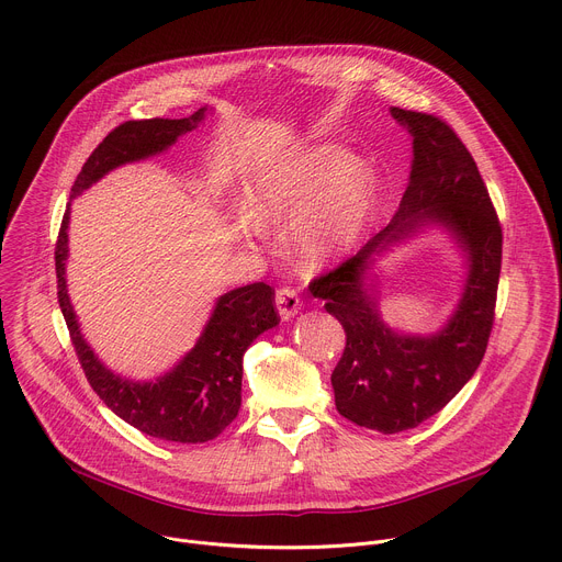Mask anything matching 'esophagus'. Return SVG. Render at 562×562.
<instances>
[{"label":"esophagus","instance_id":"34e87169","mask_svg":"<svg viewBox=\"0 0 562 562\" xmlns=\"http://www.w3.org/2000/svg\"><path fill=\"white\" fill-rule=\"evenodd\" d=\"M276 306H278L282 319H291V317L302 308V300H300V295H297L295 289H291V286H280V289L276 291Z\"/></svg>","mask_w":562,"mask_h":562}]
</instances>
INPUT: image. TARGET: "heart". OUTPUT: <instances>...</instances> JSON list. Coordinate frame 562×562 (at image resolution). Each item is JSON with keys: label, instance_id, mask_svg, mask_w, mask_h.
Segmentation results:
<instances>
[{"label": "heart", "instance_id": "1", "mask_svg": "<svg viewBox=\"0 0 562 562\" xmlns=\"http://www.w3.org/2000/svg\"><path fill=\"white\" fill-rule=\"evenodd\" d=\"M327 187L293 226V247L308 267H319L347 251L362 231L371 202V171L356 157L340 159L331 146L315 148L297 162L265 180L254 195V213L260 222H280L297 211L313 191Z\"/></svg>", "mask_w": 562, "mask_h": 562}]
</instances>
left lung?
<instances>
[{
  "instance_id": "left-lung-1",
  "label": "left lung",
  "mask_w": 562,
  "mask_h": 562,
  "mask_svg": "<svg viewBox=\"0 0 562 562\" xmlns=\"http://www.w3.org/2000/svg\"><path fill=\"white\" fill-rule=\"evenodd\" d=\"M414 135L409 187L384 231L349 260L308 282L313 297L347 334L331 384L347 420L382 434L407 431L438 414L483 362L494 329L503 262V226L471 153L438 115L391 109ZM449 225L470 254L465 295L450 325L431 339L397 337L383 327L361 286L368 256L418 223Z\"/></svg>"
}]
</instances>
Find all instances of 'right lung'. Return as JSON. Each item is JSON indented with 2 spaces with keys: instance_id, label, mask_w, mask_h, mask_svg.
I'll list each match as a JSON object with an SVG mask.
<instances>
[{
  "instance_id": "obj_1",
  "label": "right lung",
  "mask_w": 562,
  "mask_h": 562,
  "mask_svg": "<svg viewBox=\"0 0 562 562\" xmlns=\"http://www.w3.org/2000/svg\"><path fill=\"white\" fill-rule=\"evenodd\" d=\"M202 117L204 109L182 120H128L115 126L89 155L70 189V198L89 189L111 169L165 150L182 133L193 131ZM66 228L68 209L64 211L55 243L57 302L77 360L93 391L115 416L146 436L184 445H198L220 436L243 405L245 351L260 334L280 323L273 289L267 282H254L224 293L195 349L169 375L157 382H131L113 375L93 356L77 329L64 280V260L68 254Z\"/></svg>"
}]
</instances>
